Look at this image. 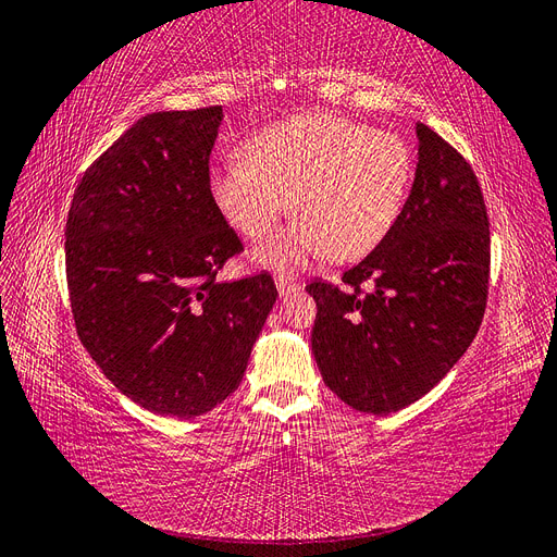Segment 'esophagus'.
<instances>
[{
	"instance_id": "obj_1",
	"label": "esophagus",
	"mask_w": 557,
	"mask_h": 557,
	"mask_svg": "<svg viewBox=\"0 0 557 557\" xmlns=\"http://www.w3.org/2000/svg\"><path fill=\"white\" fill-rule=\"evenodd\" d=\"M276 288H278L281 295H288V293L299 288V283L293 276H288V274H278L276 276Z\"/></svg>"
}]
</instances>
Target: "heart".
<instances>
[{
	"label": "heart",
	"mask_w": 557,
	"mask_h": 557,
	"mask_svg": "<svg viewBox=\"0 0 557 557\" xmlns=\"http://www.w3.org/2000/svg\"><path fill=\"white\" fill-rule=\"evenodd\" d=\"M211 172L215 209L250 242L274 232L281 215H297L256 260L295 269L320 256L358 260L376 248L407 199L413 158L401 137L336 115H299L262 129Z\"/></svg>",
	"instance_id": "1"
}]
</instances>
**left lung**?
<instances>
[{
  "label": "left lung",
  "instance_id": "obj_1",
  "mask_svg": "<svg viewBox=\"0 0 557 557\" xmlns=\"http://www.w3.org/2000/svg\"><path fill=\"white\" fill-rule=\"evenodd\" d=\"M411 193L391 232L344 272L311 281V348L330 391L385 416L428 395L481 327L491 278V223L469 162L416 125Z\"/></svg>",
  "mask_w": 557,
  "mask_h": 557
}]
</instances>
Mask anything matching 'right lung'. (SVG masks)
Listing matches in <instances>:
<instances>
[{
	"instance_id": "1",
	"label": "right lung",
	"mask_w": 557,
	"mask_h": 557,
	"mask_svg": "<svg viewBox=\"0 0 557 557\" xmlns=\"http://www.w3.org/2000/svg\"><path fill=\"white\" fill-rule=\"evenodd\" d=\"M223 107L139 117L78 181L64 230L81 344L139 407L174 418L237 391L278 297L272 274L221 283L244 250L209 190Z\"/></svg>"
}]
</instances>
